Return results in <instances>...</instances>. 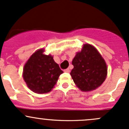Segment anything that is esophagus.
Masks as SVG:
<instances>
[{"label": "esophagus", "mask_w": 129, "mask_h": 129, "mask_svg": "<svg viewBox=\"0 0 129 129\" xmlns=\"http://www.w3.org/2000/svg\"><path fill=\"white\" fill-rule=\"evenodd\" d=\"M64 72H65L69 73V72H70V69H69V68H67V69H65V70H64Z\"/></svg>", "instance_id": "obj_1"}]
</instances>
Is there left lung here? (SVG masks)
Instances as JSON below:
<instances>
[{"mask_svg": "<svg viewBox=\"0 0 129 129\" xmlns=\"http://www.w3.org/2000/svg\"><path fill=\"white\" fill-rule=\"evenodd\" d=\"M72 63L74 68L71 75L81 90H93L104 82L107 72L106 63L92 45L85 44L81 52L77 53Z\"/></svg>", "mask_w": 129, "mask_h": 129, "instance_id": "1", "label": "left lung"}]
</instances>
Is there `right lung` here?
Returning a JSON list of instances; mask_svg holds the SVG:
<instances>
[{"label": "right lung", "instance_id": "1", "mask_svg": "<svg viewBox=\"0 0 129 129\" xmlns=\"http://www.w3.org/2000/svg\"><path fill=\"white\" fill-rule=\"evenodd\" d=\"M40 49L34 53L25 64L23 77L31 90L37 93L49 92L63 73L53 57L43 54Z\"/></svg>", "mask_w": 129, "mask_h": 129}]
</instances>
